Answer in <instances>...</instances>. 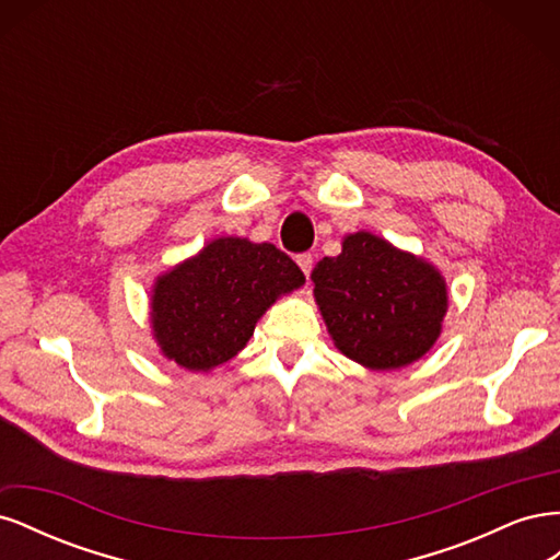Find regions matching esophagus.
Masks as SVG:
<instances>
[{
	"mask_svg": "<svg viewBox=\"0 0 560 560\" xmlns=\"http://www.w3.org/2000/svg\"><path fill=\"white\" fill-rule=\"evenodd\" d=\"M296 264H299V268L303 270V276H311V270H313V254H299L296 257Z\"/></svg>",
	"mask_w": 560,
	"mask_h": 560,
	"instance_id": "obj_1",
	"label": "esophagus"
}]
</instances>
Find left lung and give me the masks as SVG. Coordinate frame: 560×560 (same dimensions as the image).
Masks as SVG:
<instances>
[{"label": "left lung", "mask_w": 560, "mask_h": 560, "mask_svg": "<svg viewBox=\"0 0 560 560\" xmlns=\"http://www.w3.org/2000/svg\"><path fill=\"white\" fill-rule=\"evenodd\" d=\"M338 257L313 268V294L334 346L374 371L404 369L432 350L448 311L434 264L369 231L348 233Z\"/></svg>", "instance_id": "1"}]
</instances>
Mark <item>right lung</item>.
I'll return each instance as SVG.
<instances>
[{"label":"right lung","instance_id":"obj_1","mask_svg":"<svg viewBox=\"0 0 560 560\" xmlns=\"http://www.w3.org/2000/svg\"><path fill=\"white\" fill-rule=\"evenodd\" d=\"M303 282L301 268L276 245L222 235L156 278L151 334L167 362L210 371L235 358L261 315Z\"/></svg>","mask_w":560,"mask_h":560}]
</instances>
